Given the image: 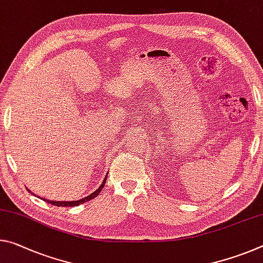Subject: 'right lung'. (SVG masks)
Segmentation results:
<instances>
[{"label":"right lung","mask_w":263,"mask_h":263,"mask_svg":"<svg viewBox=\"0 0 263 263\" xmlns=\"http://www.w3.org/2000/svg\"><path fill=\"white\" fill-rule=\"evenodd\" d=\"M107 177V176H106ZM106 177H105V179H104V181H103V184L99 186V189L97 190V191H95L93 193H91L90 195H87V197H85V198H83V199H81V200H74V201H49V200H44V201H47V202H49V203H51V205H53V206H62V207H73V206H78V205H81V203H84V202H86V201H89V200H92L93 198H96L97 197V195L101 193V191L104 189V185H105V181H106ZM29 191V190H28Z\"/></svg>","instance_id":"add662e5"}]
</instances>
